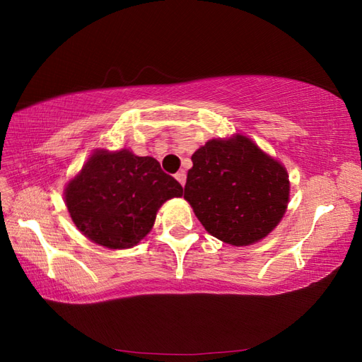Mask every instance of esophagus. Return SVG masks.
Wrapping results in <instances>:
<instances>
[{"label":"esophagus","instance_id":"esophagus-1","mask_svg":"<svg viewBox=\"0 0 362 362\" xmlns=\"http://www.w3.org/2000/svg\"><path fill=\"white\" fill-rule=\"evenodd\" d=\"M175 179H177V182H179V183H180V185L183 187V185H185V182H187V174H185V173H183V171H180V173H177V174H175Z\"/></svg>","mask_w":362,"mask_h":362}]
</instances>
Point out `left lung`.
I'll use <instances>...</instances> for the list:
<instances>
[{
	"label": "left lung",
	"instance_id": "left-lung-1",
	"mask_svg": "<svg viewBox=\"0 0 362 362\" xmlns=\"http://www.w3.org/2000/svg\"><path fill=\"white\" fill-rule=\"evenodd\" d=\"M191 160L183 197L210 235L240 247L279 226L289 201V177L250 138L210 140Z\"/></svg>",
	"mask_w": 362,
	"mask_h": 362
}]
</instances>
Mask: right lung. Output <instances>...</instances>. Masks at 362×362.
Returning a JSON list of instances; mask_svg holds the SVG:
<instances>
[{"instance_id":"obj_1","label":"right lung","mask_w":362,"mask_h":362,"mask_svg":"<svg viewBox=\"0 0 362 362\" xmlns=\"http://www.w3.org/2000/svg\"><path fill=\"white\" fill-rule=\"evenodd\" d=\"M183 188L152 157L129 149L93 152L68 182L65 204L88 240L107 249H130L151 232L157 211Z\"/></svg>"}]
</instances>
